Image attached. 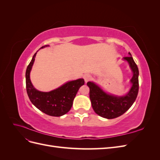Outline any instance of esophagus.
<instances>
[{
    "label": "esophagus",
    "instance_id": "1",
    "mask_svg": "<svg viewBox=\"0 0 160 160\" xmlns=\"http://www.w3.org/2000/svg\"><path fill=\"white\" fill-rule=\"evenodd\" d=\"M91 78H92V77H91V75H89V74H85V75H83V79H84V80H85V82L89 81V80L91 79Z\"/></svg>",
    "mask_w": 160,
    "mask_h": 160
}]
</instances>
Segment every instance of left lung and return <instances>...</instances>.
<instances>
[{
  "label": "left lung",
  "instance_id": "8db88e82",
  "mask_svg": "<svg viewBox=\"0 0 160 160\" xmlns=\"http://www.w3.org/2000/svg\"><path fill=\"white\" fill-rule=\"evenodd\" d=\"M129 57L123 59L129 64L133 75L131 79L133 85L129 93L123 97H116L108 95L101 90L93 82H88L89 98L95 112L99 116L107 119H114L119 117L132 107L137 98L139 91V70L133 61L131 53Z\"/></svg>",
  "mask_w": 160,
  "mask_h": 160
}]
</instances>
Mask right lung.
Instances as JSON below:
<instances>
[{"label": "right lung", "instance_id": "obj_1", "mask_svg": "<svg viewBox=\"0 0 160 160\" xmlns=\"http://www.w3.org/2000/svg\"><path fill=\"white\" fill-rule=\"evenodd\" d=\"M49 45H45L44 48ZM37 52L26 70V89L31 103L42 112L54 117H60L71 109L77 91L85 83L83 79L69 81L50 92H41L34 88L30 80V72Z\"/></svg>", "mask_w": 160, "mask_h": 160}]
</instances>
